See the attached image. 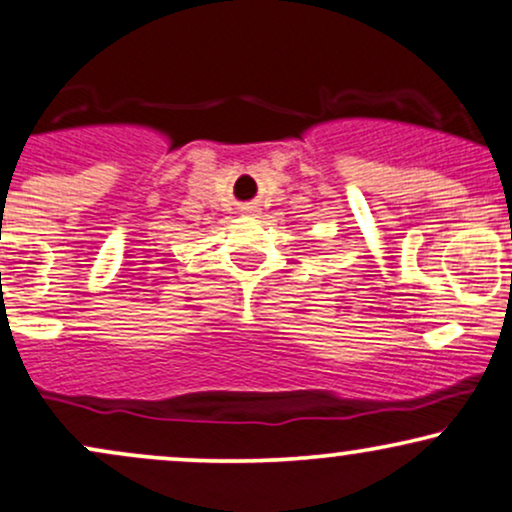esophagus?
<instances>
[{
	"mask_svg": "<svg viewBox=\"0 0 512 512\" xmlns=\"http://www.w3.org/2000/svg\"><path fill=\"white\" fill-rule=\"evenodd\" d=\"M245 209H248V212H257V209H255V207H245Z\"/></svg>",
	"mask_w": 512,
	"mask_h": 512,
	"instance_id": "1",
	"label": "esophagus"
}]
</instances>
